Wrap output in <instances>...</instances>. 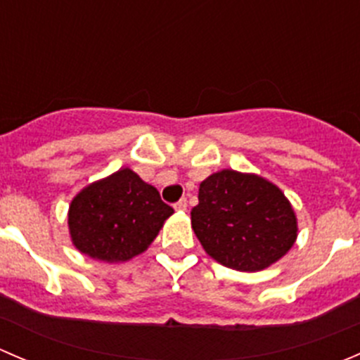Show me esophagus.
<instances>
[{
	"instance_id": "obj_1",
	"label": "esophagus",
	"mask_w": 360,
	"mask_h": 360,
	"mask_svg": "<svg viewBox=\"0 0 360 360\" xmlns=\"http://www.w3.org/2000/svg\"><path fill=\"white\" fill-rule=\"evenodd\" d=\"M174 209L179 210V212H183V210H186V209H188V200H186V198H181L179 202L174 203Z\"/></svg>"
}]
</instances>
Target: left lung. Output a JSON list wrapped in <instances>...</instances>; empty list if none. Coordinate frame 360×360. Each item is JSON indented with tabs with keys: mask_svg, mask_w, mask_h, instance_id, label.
<instances>
[{
	"mask_svg": "<svg viewBox=\"0 0 360 360\" xmlns=\"http://www.w3.org/2000/svg\"><path fill=\"white\" fill-rule=\"evenodd\" d=\"M191 226L217 263L259 271L294 245L297 221L285 195L256 174L224 169L202 181Z\"/></svg>",
	"mask_w": 360,
	"mask_h": 360,
	"instance_id": "1",
	"label": "left lung"
}]
</instances>
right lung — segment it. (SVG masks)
Segmentation results:
<instances>
[{"label": "right lung", "mask_w": 360, "mask_h": 360, "mask_svg": "<svg viewBox=\"0 0 360 360\" xmlns=\"http://www.w3.org/2000/svg\"><path fill=\"white\" fill-rule=\"evenodd\" d=\"M172 212L157 188L144 183L134 170L120 169L72 198L69 233L79 252L118 263L144 252Z\"/></svg>", "instance_id": "add662e5"}]
</instances>
